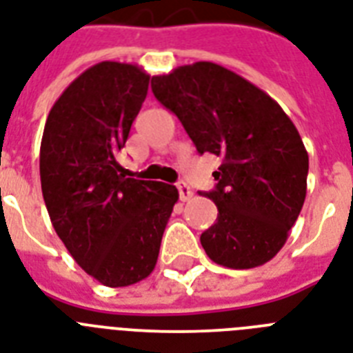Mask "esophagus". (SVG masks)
<instances>
[{
  "label": "esophagus",
  "mask_w": 353,
  "mask_h": 353,
  "mask_svg": "<svg viewBox=\"0 0 353 353\" xmlns=\"http://www.w3.org/2000/svg\"><path fill=\"white\" fill-rule=\"evenodd\" d=\"M177 192H179V199L181 201H188V199L192 198V188L188 187L187 183H177Z\"/></svg>",
  "instance_id": "esophagus-1"
}]
</instances>
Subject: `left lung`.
I'll return each instance as SVG.
<instances>
[{
	"label": "left lung",
	"mask_w": 353,
	"mask_h": 353,
	"mask_svg": "<svg viewBox=\"0 0 353 353\" xmlns=\"http://www.w3.org/2000/svg\"><path fill=\"white\" fill-rule=\"evenodd\" d=\"M155 99L181 121L199 154L221 157L205 196L218 220L201 234L212 262L251 269L284 247L306 199L307 152L271 97L212 62L152 77Z\"/></svg>",
	"instance_id": "1"
}]
</instances>
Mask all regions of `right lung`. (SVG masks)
<instances>
[{"label":"right lung","instance_id":"add662e5","mask_svg":"<svg viewBox=\"0 0 353 353\" xmlns=\"http://www.w3.org/2000/svg\"><path fill=\"white\" fill-rule=\"evenodd\" d=\"M137 65L85 69L49 112L40 146L41 194L74 262L108 288L146 279L179 194L174 185L126 177L117 163L148 93Z\"/></svg>","mask_w":353,"mask_h":353}]
</instances>
